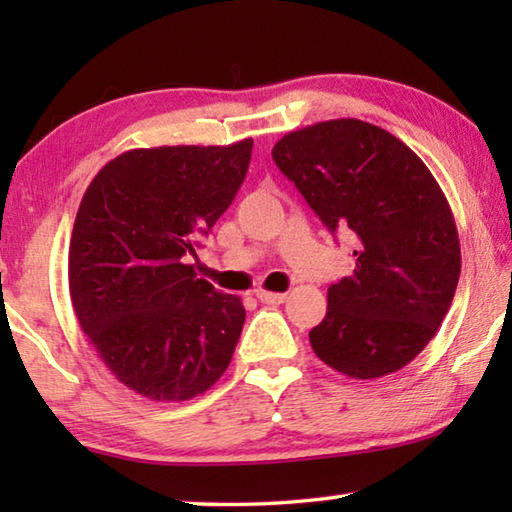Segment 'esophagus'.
I'll use <instances>...</instances> for the list:
<instances>
[{
  "instance_id": "obj_1",
  "label": "esophagus",
  "mask_w": 512,
  "mask_h": 512,
  "mask_svg": "<svg viewBox=\"0 0 512 512\" xmlns=\"http://www.w3.org/2000/svg\"><path fill=\"white\" fill-rule=\"evenodd\" d=\"M257 298L262 300L264 305H282V302L287 300V293H273V291L259 289V291H257Z\"/></svg>"
}]
</instances>
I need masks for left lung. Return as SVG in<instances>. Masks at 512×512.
<instances>
[{"label":"left lung","mask_w":512,"mask_h":512,"mask_svg":"<svg viewBox=\"0 0 512 512\" xmlns=\"http://www.w3.org/2000/svg\"><path fill=\"white\" fill-rule=\"evenodd\" d=\"M273 160L357 268L327 289L309 332L316 357L352 379L404 368L427 348L461 275L454 214L418 155L384 128L332 119L284 135Z\"/></svg>","instance_id":"8db88e82"}]
</instances>
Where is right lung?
Segmentation results:
<instances>
[{"mask_svg":"<svg viewBox=\"0 0 512 512\" xmlns=\"http://www.w3.org/2000/svg\"><path fill=\"white\" fill-rule=\"evenodd\" d=\"M250 153V137L133 149L83 194L69 241L74 314L112 375L153 402L192 400L230 366L246 309L187 257L235 201Z\"/></svg>","mask_w":512,"mask_h":512,"instance_id":"obj_1","label":"right lung"}]
</instances>
